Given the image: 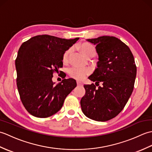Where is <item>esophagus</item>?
I'll use <instances>...</instances> for the list:
<instances>
[{
    "mask_svg": "<svg viewBox=\"0 0 152 152\" xmlns=\"http://www.w3.org/2000/svg\"><path fill=\"white\" fill-rule=\"evenodd\" d=\"M76 83H77V86H83V83L81 82L77 81Z\"/></svg>",
    "mask_w": 152,
    "mask_h": 152,
    "instance_id": "esophagus-1",
    "label": "esophagus"
}]
</instances>
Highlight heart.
<instances>
[{"mask_svg": "<svg viewBox=\"0 0 152 152\" xmlns=\"http://www.w3.org/2000/svg\"><path fill=\"white\" fill-rule=\"evenodd\" d=\"M80 49L81 50L82 53L88 58H91L94 57L96 55L95 48L92 46L91 44L88 43H82L80 46ZM72 52V49L69 48L65 52L63 53V63H66L69 59L70 55ZM69 74L70 77L76 80H83L87 76L90 74V70L88 68H82L78 66H72L69 69Z\"/></svg>", "mask_w": 152, "mask_h": 152, "instance_id": "obj_1", "label": "heart"}]
</instances>
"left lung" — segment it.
I'll list each match as a JSON object with an SVG mask.
<instances>
[{
  "mask_svg": "<svg viewBox=\"0 0 152 152\" xmlns=\"http://www.w3.org/2000/svg\"><path fill=\"white\" fill-rule=\"evenodd\" d=\"M87 41L96 45L99 61L89 77L95 85L83 86L86 94L80 104L88 118L106 121L117 116L127 104L133 91L137 66L129 48L118 38L103 36Z\"/></svg>",
  "mask_w": 152,
  "mask_h": 152,
  "instance_id": "8db88e82",
  "label": "left lung"
}]
</instances>
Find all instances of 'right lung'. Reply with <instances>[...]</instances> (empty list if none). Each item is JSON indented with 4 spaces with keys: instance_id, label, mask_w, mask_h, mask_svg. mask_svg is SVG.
I'll return each mask as SVG.
<instances>
[{
    "instance_id": "obj_1",
    "label": "right lung",
    "mask_w": 152,
    "mask_h": 152,
    "mask_svg": "<svg viewBox=\"0 0 152 152\" xmlns=\"http://www.w3.org/2000/svg\"><path fill=\"white\" fill-rule=\"evenodd\" d=\"M78 39L38 35L19 48L15 59L16 82L21 101L31 115L44 118L55 114L76 87V80L64 79V74L62 82L57 86L53 85L52 78L63 67V53Z\"/></svg>"
}]
</instances>
